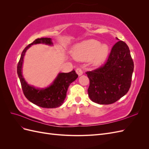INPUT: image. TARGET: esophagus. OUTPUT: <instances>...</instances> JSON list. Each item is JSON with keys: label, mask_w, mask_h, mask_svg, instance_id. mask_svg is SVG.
<instances>
[{"label": "esophagus", "mask_w": 149, "mask_h": 149, "mask_svg": "<svg viewBox=\"0 0 149 149\" xmlns=\"http://www.w3.org/2000/svg\"><path fill=\"white\" fill-rule=\"evenodd\" d=\"M76 73H77L79 76L82 75L83 73V70H82L81 68H76Z\"/></svg>", "instance_id": "obj_1"}]
</instances>
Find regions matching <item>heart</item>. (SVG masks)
I'll return each mask as SVG.
<instances>
[{
  "instance_id": "obj_1",
  "label": "heart",
  "mask_w": 149,
  "mask_h": 149,
  "mask_svg": "<svg viewBox=\"0 0 149 149\" xmlns=\"http://www.w3.org/2000/svg\"><path fill=\"white\" fill-rule=\"evenodd\" d=\"M73 56L76 60L86 61L92 59L94 64L100 65L105 61L109 53V47L96 40H89L76 45Z\"/></svg>"
}]
</instances>
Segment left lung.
I'll return each mask as SVG.
<instances>
[{
	"instance_id": "1",
	"label": "left lung",
	"mask_w": 149,
	"mask_h": 149,
	"mask_svg": "<svg viewBox=\"0 0 149 149\" xmlns=\"http://www.w3.org/2000/svg\"><path fill=\"white\" fill-rule=\"evenodd\" d=\"M133 71L134 61L127 45L119 40L112 47L104 64L86 72L89 79V98L100 104H111L118 101L129 90Z\"/></svg>"
}]
</instances>
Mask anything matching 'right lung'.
Here are the masks:
<instances>
[{
  "mask_svg": "<svg viewBox=\"0 0 149 149\" xmlns=\"http://www.w3.org/2000/svg\"><path fill=\"white\" fill-rule=\"evenodd\" d=\"M37 43L52 45L50 38H37L26 46L22 53L17 65V74L22 86V91L26 99L38 106L43 108H55L62 105L66 96L70 84L78 78V75L73 69L70 73H62L58 75L53 84L45 89H36L26 83L22 74V67L25 53L31 45Z\"/></svg>",
  "mask_w": 149,
  "mask_h": 149,
  "instance_id": "add662e5",
  "label": "right lung"
}]
</instances>
